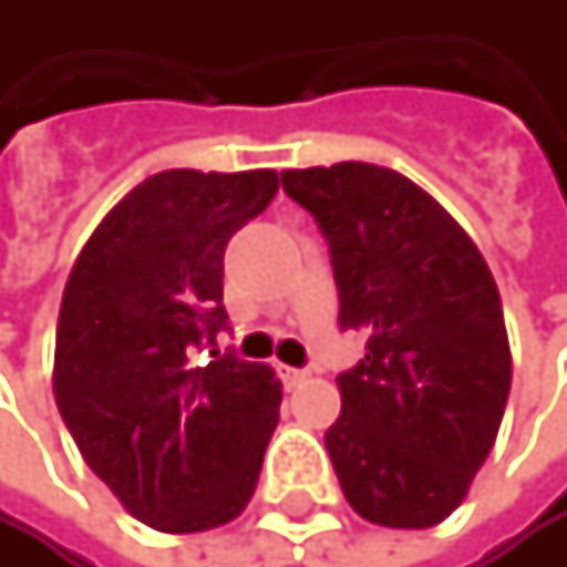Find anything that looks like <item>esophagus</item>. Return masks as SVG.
Segmentation results:
<instances>
[{
  "label": "esophagus",
  "mask_w": 567,
  "mask_h": 567,
  "mask_svg": "<svg viewBox=\"0 0 567 567\" xmlns=\"http://www.w3.org/2000/svg\"><path fill=\"white\" fill-rule=\"evenodd\" d=\"M278 378L286 388H296V384L309 381V370L306 367H278Z\"/></svg>",
  "instance_id": "34e87169"
}]
</instances>
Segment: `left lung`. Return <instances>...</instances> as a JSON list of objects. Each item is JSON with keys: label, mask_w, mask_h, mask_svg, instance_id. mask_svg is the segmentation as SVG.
<instances>
[{"label": "left lung", "mask_w": 567, "mask_h": 567, "mask_svg": "<svg viewBox=\"0 0 567 567\" xmlns=\"http://www.w3.org/2000/svg\"><path fill=\"white\" fill-rule=\"evenodd\" d=\"M281 189L330 245L340 330L367 337L326 432L343 496L370 524L432 527L463 504L507 408L496 281L470 234L394 169H289Z\"/></svg>", "instance_id": "obj_1"}]
</instances>
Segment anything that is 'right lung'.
<instances>
[{"label":"right lung","mask_w":567,"mask_h":567,"mask_svg":"<svg viewBox=\"0 0 567 567\" xmlns=\"http://www.w3.org/2000/svg\"><path fill=\"white\" fill-rule=\"evenodd\" d=\"M275 193V169L148 176L97 224L63 289L60 419L94 476L156 530L220 527L258 486L281 384L214 347L227 241Z\"/></svg>","instance_id":"obj_1"}]
</instances>
